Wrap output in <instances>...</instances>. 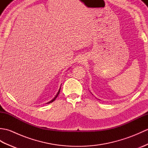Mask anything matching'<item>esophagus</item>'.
I'll list each match as a JSON object with an SVG mask.
<instances>
[{"instance_id": "34e87169", "label": "esophagus", "mask_w": 148, "mask_h": 148, "mask_svg": "<svg viewBox=\"0 0 148 148\" xmlns=\"http://www.w3.org/2000/svg\"><path fill=\"white\" fill-rule=\"evenodd\" d=\"M83 62V59H79V63H82Z\"/></svg>"}]
</instances>
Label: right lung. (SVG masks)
Masks as SVG:
<instances>
[{"label":"right lung","mask_w":148,"mask_h":148,"mask_svg":"<svg viewBox=\"0 0 148 148\" xmlns=\"http://www.w3.org/2000/svg\"><path fill=\"white\" fill-rule=\"evenodd\" d=\"M60 88H60V89H59V91H58V93H57V94H56V95L55 97V98L54 99H53V100H51V101H50V102H49L48 103H51V102H53V101H54V100L56 99V97H58V94L60 93Z\"/></svg>","instance_id":"right-lung-1"}]
</instances>
